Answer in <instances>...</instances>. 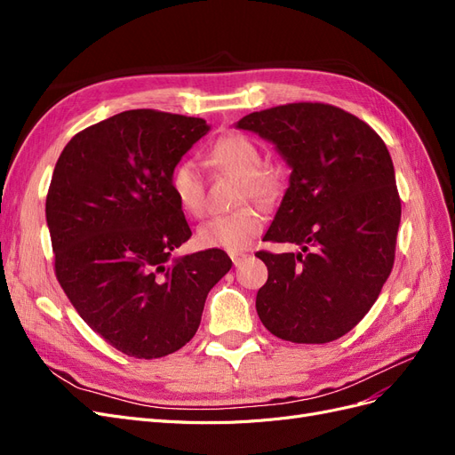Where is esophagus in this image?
Returning a JSON list of instances; mask_svg holds the SVG:
<instances>
[{
  "mask_svg": "<svg viewBox=\"0 0 455 455\" xmlns=\"http://www.w3.org/2000/svg\"><path fill=\"white\" fill-rule=\"evenodd\" d=\"M246 256L249 254H244V252H231L229 254V258H231V261H233V266H241V261H244L246 259Z\"/></svg>",
  "mask_w": 455,
  "mask_h": 455,
  "instance_id": "obj_1",
  "label": "esophagus"
}]
</instances>
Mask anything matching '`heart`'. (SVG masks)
I'll use <instances>...</instances> for the list:
<instances>
[{
    "label": "heart",
    "instance_id": "heart-1",
    "mask_svg": "<svg viewBox=\"0 0 455 455\" xmlns=\"http://www.w3.org/2000/svg\"><path fill=\"white\" fill-rule=\"evenodd\" d=\"M211 163L218 171L241 178L239 203L251 199L267 204L279 196L281 172L261 167V151L258 144L241 132H228L211 146ZM171 191L180 209L189 216H203L206 211L204 182L201 167L194 159H184L171 171ZM266 216L254 204H243L229 214L206 220L197 228V243L204 249L243 251L264 229Z\"/></svg>",
    "mask_w": 455,
    "mask_h": 455
}]
</instances>
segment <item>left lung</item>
Wrapping results in <instances>:
<instances>
[{
	"mask_svg": "<svg viewBox=\"0 0 455 455\" xmlns=\"http://www.w3.org/2000/svg\"><path fill=\"white\" fill-rule=\"evenodd\" d=\"M237 127L273 142L292 169L264 239L301 246L256 252L269 273L259 321L286 341L338 339L374 306L395 264L401 197L389 149L364 121L323 102L261 109Z\"/></svg>",
	"mask_w": 455,
	"mask_h": 455,
	"instance_id": "8db88e82",
	"label": "left lung"
}]
</instances>
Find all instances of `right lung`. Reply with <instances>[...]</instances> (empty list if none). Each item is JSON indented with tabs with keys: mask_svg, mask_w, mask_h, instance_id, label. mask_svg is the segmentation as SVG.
Segmentation results:
<instances>
[{
	"mask_svg": "<svg viewBox=\"0 0 455 455\" xmlns=\"http://www.w3.org/2000/svg\"><path fill=\"white\" fill-rule=\"evenodd\" d=\"M209 129L201 117L129 109L77 132L52 172L45 216L57 279L81 319L136 359L184 347L231 269L220 249L171 258L191 237L171 171Z\"/></svg>",
	"mask_w": 455,
	"mask_h": 455,
	"instance_id": "1",
	"label": "right lung"
}]
</instances>
